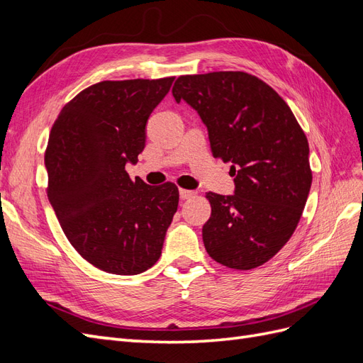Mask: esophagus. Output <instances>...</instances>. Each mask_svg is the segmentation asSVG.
<instances>
[{"label": "esophagus", "instance_id": "34e87169", "mask_svg": "<svg viewBox=\"0 0 363 363\" xmlns=\"http://www.w3.org/2000/svg\"><path fill=\"white\" fill-rule=\"evenodd\" d=\"M180 199L182 200H188V199H192V196L196 194L195 191H188V189H180Z\"/></svg>", "mask_w": 363, "mask_h": 363}]
</instances>
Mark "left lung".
<instances>
[{
  "mask_svg": "<svg viewBox=\"0 0 363 363\" xmlns=\"http://www.w3.org/2000/svg\"><path fill=\"white\" fill-rule=\"evenodd\" d=\"M172 95L200 115L213 157L232 163L235 194H206V251L233 269L263 265L292 236L311 191L304 131L283 98L247 72L182 75Z\"/></svg>",
  "mask_w": 363,
  "mask_h": 363,
  "instance_id": "left-lung-1",
  "label": "left lung"
}]
</instances>
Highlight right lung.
Returning a JSON list of instances; mask_svg holds the SVG:
<instances>
[{
  "label": "right lung",
  "instance_id": "1",
  "mask_svg": "<svg viewBox=\"0 0 363 363\" xmlns=\"http://www.w3.org/2000/svg\"><path fill=\"white\" fill-rule=\"evenodd\" d=\"M172 82L92 84L62 108L51 128L48 200L71 245L106 272L135 276L155 265L177 212L174 183L155 188L125 171L144 151L148 118Z\"/></svg>",
  "mask_w": 363,
  "mask_h": 363
}]
</instances>
